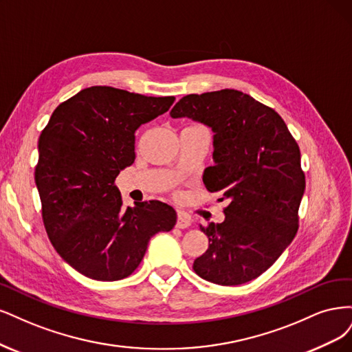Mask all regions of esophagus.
Wrapping results in <instances>:
<instances>
[{
	"label": "esophagus",
	"instance_id": "obj_1",
	"mask_svg": "<svg viewBox=\"0 0 352 352\" xmlns=\"http://www.w3.org/2000/svg\"><path fill=\"white\" fill-rule=\"evenodd\" d=\"M190 225H191V219L187 217V214H184V213H178V217H177V223H175L177 228H179V230H186V228H188Z\"/></svg>",
	"mask_w": 352,
	"mask_h": 352
}]
</instances>
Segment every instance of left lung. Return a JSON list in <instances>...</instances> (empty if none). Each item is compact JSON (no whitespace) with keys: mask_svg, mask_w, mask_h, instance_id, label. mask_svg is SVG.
Listing matches in <instances>:
<instances>
[{"mask_svg":"<svg viewBox=\"0 0 352 352\" xmlns=\"http://www.w3.org/2000/svg\"><path fill=\"white\" fill-rule=\"evenodd\" d=\"M169 116L212 129L213 166L203 183L230 201L223 222L200 226L209 247L192 269L226 287L256 279L298 230L305 178L297 142L278 112L234 89L187 95Z\"/></svg>","mask_w":352,"mask_h":352,"instance_id":"8db88e82","label":"left lung"}]
</instances>
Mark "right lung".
<instances>
[{"label": "right lung", "instance_id": "right-lung-1", "mask_svg": "<svg viewBox=\"0 0 352 352\" xmlns=\"http://www.w3.org/2000/svg\"><path fill=\"white\" fill-rule=\"evenodd\" d=\"M174 100L92 86L56 107L41 133L35 183L43 225L56 253L78 274L108 282L127 278L151 238L174 228L171 206L152 200L124 208L114 184L135 160V130Z\"/></svg>", "mask_w": 352, "mask_h": 352}]
</instances>
